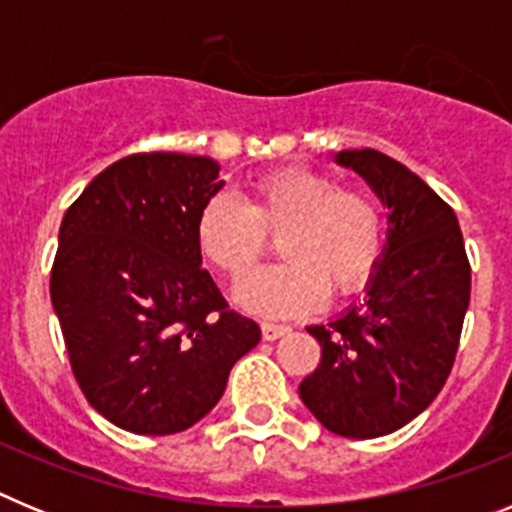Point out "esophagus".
<instances>
[{"label": "esophagus", "mask_w": 512, "mask_h": 512, "mask_svg": "<svg viewBox=\"0 0 512 512\" xmlns=\"http://www.w3.org/2000/svg\"><path fill=\"white\" fill-rule=\"evenodd\" d=\"M284 333H289L287 325H277V323H261V336H264V341H277V338H282Z\"/></svg>", "instance_id": "34e87169"}]
</instances>
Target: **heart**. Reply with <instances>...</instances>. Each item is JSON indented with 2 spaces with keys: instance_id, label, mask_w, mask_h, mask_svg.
<instances>
[{
  "instance_id": "1",
  "label": "heart",
  "mask_w": 512,
  "mask_h": 512,
  "mask_svg": "<svg viewBox=\"0 0 512 512\" xmlns=\"http://www.w3.org/2000/svg\"><path fill=\"white\" fill-rule=\"evenodd\" d=\"M200 253L230 282H243L277 238L282 264L238 287L248 310L289 318L318 310L325 295L346 300L372 282L384 251V217L361 189L333 176L284 166L248 184L246 205L217 194L200 210Z\"/></svg>"
}]
</instances>
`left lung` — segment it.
I'll return each mask as SVG.
<instances>
[{"label":"left lung","instance_id":"8db88e82","mask_svg":"<svg viewBox=\"0 0 512 512\" xmlns=\"http://www.w3.org/2000/svg\"><path fill=\"white\" fill-rule=\"evenodd\" d=\"M387 207V246L366 300L310 325L320 364L300 397L330 433L377 438L423 413L451 374L472 269L454 210L418 174L374 148L336 153Z\"/></svg>","mask_w":512,"mask_h":512}]
</instances>
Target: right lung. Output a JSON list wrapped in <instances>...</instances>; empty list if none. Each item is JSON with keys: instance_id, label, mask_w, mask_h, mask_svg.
Masks as SVG:
<instances>
[{"instance_id": "right-lung-1", "label": "right lung", "mask_w": 512, "mask_h": 512, "mask_svg": "<svg viewBox=\"0 0 512 512\" xmlns=\"http://www.w3.org/2000/svg\"><path fill=\"white\" fill-rule=\"evenodd\" d=\"M217 174L207 156L135 153L63 215L53 310L81 392L122 431H187L261 338L202 269L194 228L223 189Z\"/></svg>"}]
</instances>
